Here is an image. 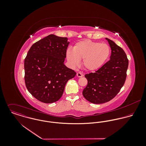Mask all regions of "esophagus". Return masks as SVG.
<instances>
[{
    "instance_id": "obj_1",
    "label": "esophagus",
    "mask_w": 146,
    "mask_h": 146,
    "mask_svg": "<svg viewBox=\"0 0 146 146\" xmlns=\"http://www.w3.org/2000/svg\"><path fill=\"white\" fill-rule=\"evenodd\" d=\"M76 75H77V76L79 77V78H82V77H83L84 76L82 72H78L77 74H76Z\"/></svg>"
}]
</instances>
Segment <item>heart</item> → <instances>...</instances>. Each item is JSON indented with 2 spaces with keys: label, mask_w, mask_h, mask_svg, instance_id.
<instances>
[{
  "label": "heart",
  "mask_w": 146,
  "mask_h": 146,
  "mask_svg": "<svg viewBox=\"0 0 146 146\" xmlns=\"http://www.w3.org/2000/svg\"><path fill=\"white\" fill-rule=\"evenodd\" d=\"M110 54L111 49L107 44L86 39L75 44L73 50L67 49L66 57L72 66H78L79 60L83 59L84 68L94 71L100 68L107 61Z\"/></svg>",
  "instance_id": "obj_1"
}]
</instances>
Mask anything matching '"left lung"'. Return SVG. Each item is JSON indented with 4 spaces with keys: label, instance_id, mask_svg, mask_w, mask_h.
<instances>
[{
    "label": "left lung",
    "instance_id": "8db88e82",
    "mask_svg": "<svg viewBox=\"0 0 146 146\" xmlns=\"http://www.w3.org/2000/svg\"><path fill=\"white\" fill-rule=\"evenodd\" d=\"M111 48L110 60L95 72L85 77L88 84L83 95L94 104L107 102L113 99L125 83L129 61L124 50L111 40L106 38Z\"/></svg>",
    "mask_w": 146,
    "mask_h": 146
}]
</instances>
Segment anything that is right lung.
<instances>
[{
  "mask_svg": "<svg viewBox=\"0 0 146 146\" xmlns=\"http://www.w3.org/2000/svg\"><path fill=\"white\" fill-rule=\"evenodd\" d=\"M68 44L67 38L50 34L35 42L28 51L24 61L25 85L42 102L58 101L67 82L76 74L64 64Z\"/></svg>",
  "mask_w": 146,
  "mask_h": 146,
  "instance_id": "right-lung-1",
  "label": "right lung"
}]
</instances>
